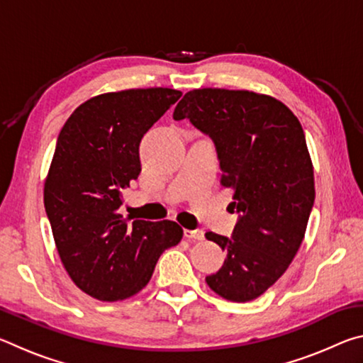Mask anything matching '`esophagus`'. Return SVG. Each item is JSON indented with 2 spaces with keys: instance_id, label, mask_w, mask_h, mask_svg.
Here are the masks:
<instances>
[{
  "instance_id": "1",
  "label": "esophagus",
  "mask_w": 363,
  "mask_h": 363,
  "mask_svg": "<svg viewBox=\"0 0 363 363\" xmlns=\"http://www.w3.org/2000/svg\"><path fill=\"white\" fill-rule=\"evenodd\" d=\"M184 237H186L187 240H203V238H205V232L200 230V229H195V230H184Z\"/></svg>"
}]
</instances>
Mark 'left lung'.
Here are the masks:
<instances>
[{
  "instance_id": "8db88e82",
  "label": "left lung",
  "mask_w": 363,
  "mask_h": 363,
  "mask_svg": "<svg viewBox=\"0 0 363 363\" xmlns=\"http://www.w3.org/2000/svg\"><path fill=\"white\" fill-rule=\"evenodd\" d=\"M216 145L240 213L232 238L206 232L225 261L206 284L220 298L248 303L277 281L303 243L315 200L314 167L299 120L284 102L253 91L218 88L184 94L173 113Z\"/></svg>"
}]
</instances>
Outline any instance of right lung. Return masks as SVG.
<instances>
[{
	"instance_id": "add662e5",
	"label": "right lung",
	"mask_w": 363,
	"mask_h": 363,
	"mask_svg": "<svg viewBox=\"0 0 363 363\" xmlns=\"http://www.w3.org/2000/svg\"><path fill=\"white\" fill-rule=\"evenodd\" d=\"M181 96L169 88L99 94L75 108L59 133L45 208L67 274L91 298L134 296L163 251L181 242L174 220L130 223L118 213L121 190L140 173V139Z\"/></svg>"
}]
</instances>
